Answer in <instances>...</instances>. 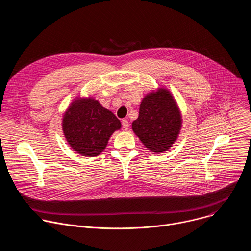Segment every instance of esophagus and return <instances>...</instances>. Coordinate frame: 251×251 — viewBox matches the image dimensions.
<instances>
[{"mask_svg":"<svg viewBox=\"0 0 251 251\" xmlns=\"http://www.w3.org/2000/svg\"><path fill=\"white\" fill-rule=\"evenodd\" d=\"M122 126H123L124 130H128L129 129V122H128L127 119H123L122 120Z\"/></svg>","mask_w":251,"mask_h":251,"instance_id":"obj_1","label":"esophagus"}]
</instances>
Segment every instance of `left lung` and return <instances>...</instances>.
Returning <instances> with one entry per match:
<instances>
[{"label": "left lung", "instance_id": "1", "mask_svg": "<svg viewBox=\"0 0 251 251\" xmlns=\"http://www.w3.org/2000/svg\"><path fill=\"white\" fill-rule=\"evenodd\" d=\"M182 123V113L174 95L169 89L161 87L142 99L132 130L148 150L162 154L176 141Z\"/></svg>", "mask_w": 251, "mask_h": 251}]
</instances>
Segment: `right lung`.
I'll list each match as a JSON object with an SVG mask.
<instances>
[{
  "label": "right lung",
  "instance_id": "1",
  "mask_svg": "<svg viewBox=\"0 0 251 251\" xmlns=\"http://www.w3.org/2000/svg\"><path fill=\"white\" fill-rule=\"evenodd\" d=\"M61 127L67 144L75 153L96 157L121 128V122L92 96H77L64 111Z\"/></svg>",
  "mask_w": 251,
  "mask_h": 251
}]
</instances>
